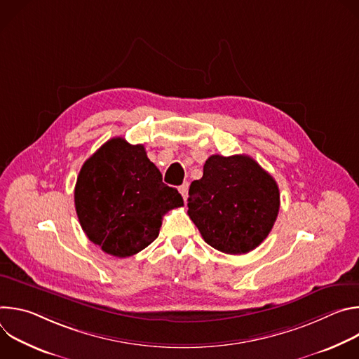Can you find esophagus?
<instances>
[{
    "label": "esophagus",
    "instance_id": "1",
    "mask_svg": "<svg viewBox=\"0 0 359 359\" xmlns=\"http://www.w3.org/2000/svg\"><path fill=\"white\" fill-rule=\"evenodd\" d=\"M179 191H180V194L183 196V198H184V201L187 200V196H189V183L186 182V183H183L180 187H179Z\"/></svg>",
    "mask_w": 359,
    "mask_h": 359
}]
</instances>
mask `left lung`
I'll return each instance as SVG.
<instances>
[{
	"mask_svg": "<svg viewBox=\"0 0 359 359\" xmlns=\"http://www.w3.org/2000/svg\"><path fill=\"white\" fill-rule=\"evenodd\" d=\"M187 215L201 237L226 254H245L271 231L280 190L270 173L247 155L210 156L191 182Z\"/></svg>",
	"mask_w": 359,
	"mask_h": 359,
	"instance_id": "obj_1",
	"label": "left lung"
}]
</instances>
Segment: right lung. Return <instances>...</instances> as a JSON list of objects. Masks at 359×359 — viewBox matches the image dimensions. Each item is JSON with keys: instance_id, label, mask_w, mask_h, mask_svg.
<instances>
[{"instance_id": "1", "label": "right lung", "mask_w": 359, "mask_h": 359, "mask_svg": "<svg viewBox=\"0 0 359 359\" xmlns=\"http://www.w3.org/2000/svg\"><path fill=\"white\" fill-rule=\"evenodd\" d=\"M74 196L88 238L119 259L155 241L163 215L183 206L180 193L162 182L143 144L123 137L108 140L83 163Z\"/></svg>"}]
</instances>
